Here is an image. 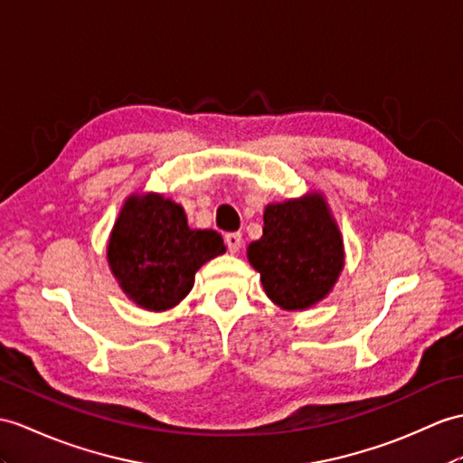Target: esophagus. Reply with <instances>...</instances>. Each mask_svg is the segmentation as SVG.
Here are the masks:
<instances>
[{
	"instance_id": "1",
	"label": "esophagus",
	"mask_w": 463,
	"mask_h": 463,
	"mask_svg": "<svg viewBox=\"0 0 463 463\" xmlns=\"http://www.w3.org/2000/svg\"><path fill=\"white\" fill-rule=\"evenodd\" d=\"M225 245H228V250H230L232 253L240 251V247H241V233H240V232L225 233Z\"/></svg>"
}]
</instances>
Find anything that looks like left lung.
Segmentation results:
<instances>
[{"label":"left lung","mask_w":463,"mask_h":463,"mask_svg":"<svg viewBox=\"0 0 463 463\" xmlns=\"http://www.w3.org/2000/svg\"><path fill=\"white\" fill-rule=\"evenodd\" d=\"M263 238L247 257L261 273L267 297L285 310H302L328 295L344 267L340 230L318 194L265 210Z\"/></svg>","instance_id":"1"}]
</instances>
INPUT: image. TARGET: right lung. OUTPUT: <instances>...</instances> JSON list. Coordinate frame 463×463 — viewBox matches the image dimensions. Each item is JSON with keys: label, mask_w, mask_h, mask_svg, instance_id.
Listing matches in <instances>:
<instances>
[{"label": "right lung", "mask_w": 463, "mask_h": 463, "mask_svg": "<svg viewBox=\"0 0 463 463\" xmlns=\"http://www.w3.org/2000/svg\"><path fill=\"white\" fill-rule=\"evenodd\" d=\"M223 251L218 232L190 230L183 208L146 194L123 206L109 238L108 261L131 300L159 312L183 300L196 270Z\"/></svg>", "instance_id": "1"}]
</instances>
